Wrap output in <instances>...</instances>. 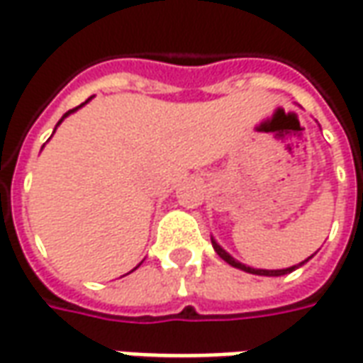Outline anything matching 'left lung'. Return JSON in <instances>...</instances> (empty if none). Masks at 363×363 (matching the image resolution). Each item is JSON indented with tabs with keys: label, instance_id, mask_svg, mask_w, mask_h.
Returning <instances> with one entry per match:
<instances>
[{
	"label": "left lung",
	"instance_id": "8db88e82",
	"mask_svg": "<svg viewBox=\"0 0 363 363\" xmlns=\"http://www.w3.org/2000/svg\"><path fill=\"white\" fill-rule=\"evenodd\" d=\"M211 242H213V248H215V252H217L220 258L225 259L227 264H230L233 268H238L242 269V272H248V274H256V276H268V277H277V276H285V274H291L293 269H297L299 266H303L305 262H309L313 256H309V258L305 259V262H301L299 266H291V268H285V269H256V268H250V266H244V264H240L238 259H235L228 252H225L220 246H218L217 242H215V238H211Z\"/></svg>",
	"mask_w": 363,
	"mask_h": 363
}]
</instances>
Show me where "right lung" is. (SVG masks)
<instances>
[{"label": "right lung", "instance_id": "right-lung-1", "mask_svg": "<svg viewBox=\"0 0 363 363\" xmlns=\"http://www.w3.org/2000/svg\"><path fill=\"white\" fill-rule=\"evenodd\" d=\"M89 99H91V97H89ZM89 99H87V101H89ZM87 101H86V104H87ZM82 105H84V104H82ZM82 105H79V107H82ZM79 107H74V109H70V111H68V113H64V117H62V119H60V121H58V125H60V123H62V121L66 119V117H68V115H70V113L78 111ZM58 125H56V127H58Z\"/></svg>", "mask_w": 363, "mask_h": 363}]
</instances>
